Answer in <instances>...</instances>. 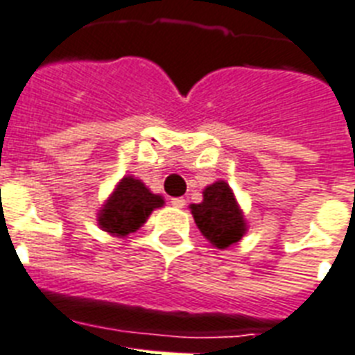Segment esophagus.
Listing matches in <instances>:
<instances>
[{"label": "esophagus", "mask_w": 355, "mask_h": 355, "mask_svg": "<svg viewBox=\"0 0 355 355\" xmlns=\"http://www.w3.org/2000/svg\"><path fill=\"white\" fill-rule=\"evenodd\" d=\"M170 203H172V205L178 209H183L187 205L185 198H172V200H170Z\"/></svg>", "instance_id": "34e87169"}]
</instances>
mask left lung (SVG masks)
I'll use <instances>...</instances> for the list:
<instances>
[{
    "instance_id": "8db88e82",
    "label": "left lung",
    "mask_w": 355,
    "mask_h": 355,
    "mask_svg": "<svg viewBox=\"0 0 355 355\" xmlns=\"http://www.w3.org/2000/svg\"><path fill=\"white\" fill-rule=\"evenodd\" d=\"M200 232L216 248L239 243L246 232L244 218L227 183L216 181L203 191V202L191 207Z\"/></svg>"
}]
</instances>
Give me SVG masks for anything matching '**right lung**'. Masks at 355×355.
Here are the masks:
<instances>
[{
	"label": "right lung",
	"mask_w": 355,
	"mask_h": 355,
	"mask_svg": "<svg viewBox=\"0 0 355 355\" xmlns=\"http://www.w3.org/2000/svg\"><path fill=\"white\" fill-rule=\"evenodd\" d=\"M163 198L152 194L144 183L123 178L100 213V226L109 233L128 235L139 230L153 209L163 205Z\"/></svg>",
	"instance_id": "1"
}]
</instances>
